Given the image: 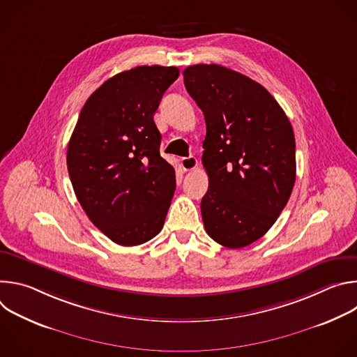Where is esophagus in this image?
<instances>
[{
    "mask_svg": "<svg viewBox=\"0 0 357 357\" xmlns=\"http://www.w3.org/2000/svg\"><path fill=\"white\" fill-rule=\"evenodd\" d=\"M181 167L182 169L186 172V171H192L197 167V160L195 157H185L181 160Z\"/></svg>",
    "mask_w": 357,
    "mask_h": 357,
    "instance_id": "34e87169",
    "label": "esophagus"
}]
</instances>
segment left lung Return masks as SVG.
Instances as JSON below:
<instances>
[{
    "instance_id": "obj_1",
    "label": "left lung",
    "mask_w": 357,
    "mask_h": 357,
    "mask_svg": "<svg viewBox=\"0 0 357 357\" xmlns=\"http://www.w3.org/2000/svg\"><path fill=\"white\" fill-rule=\"evenodd\" d=\"M183 83L206 123L203 225L216 243L245 247L270 230L291 196L292 126L266 87L225 66H189Z\"/></svg>"
}]
</instances>
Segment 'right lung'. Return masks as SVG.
Instances as JSON below:
<instances>
[{
	"label": "right lung",
	"mask_w": 357,
	"mask_h": 357,
	"mask_svg": "<svg viewBox=\"0 0 357 357\" xmlns=\"http://www.w3.org/2000/svg\"><path fill=\"white\" fill-rule=\"evenodd\" d=\"M175 66H137L101 84L84 103L68 145V171L91 223L120 245L164 227L176 188L154 123Z\"/></svg>",
	"instance_id": "add662e5"
}]
</instances>
